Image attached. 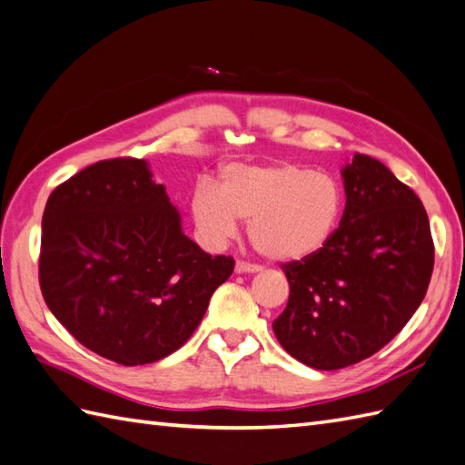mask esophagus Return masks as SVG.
<instances>
[{
	"instance_id": "1",
	"label": "esophagus",
	"mask_w": 465,
	"mask_h": 465,
	"mask_svg": "<svg viewBox=\"0 0 465 465\" xmlns=\"http://www.w3.org/2000/svg\"><path fill=\"white\" fill-rule=\"evenodd\" d=\"M236 272H239V274H244V272H248V274H254V272H260L262 270V266H258V264H251V262H246V260H236Z\"/></svg>"
}]
</instances>
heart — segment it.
Here are the masks:
<instances>
[{"instance_id":"heart-1","label":"heart","mask_w":465,"mask_h":465,"mask_svg":"<svg viewBox=\"0 0 465 465\" xmlns=\"http://www.w3.org/2000/svg\"><path fill=\"white\" fill-rule=\"evenodd\" d=\"M343 189L337 179L288 162L229 165L219 189L199 185L191 213L203 239L219 246L236 232V219L248 223L256 251L278 262L308 258L330 242L343 214Z\"/></svg>"}]
</instances>
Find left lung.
I'll use <instances>...</instances> for the list:
<instances>
[{
  "label": "left lung",
  "mask_w": 465,
  "mask_h": 465,
  "mask_svg": "<svg viewBox=\"0 0 465 465\" xmlns=\"http://www.w3.org/2000/svg\"><path fill=\"white\" fill-rule=\"evenodd\" d=\"M345 211L320 252L282 264L286 310L272 323L280 345L320 371L375 355L409 323L434 270L422 201L375 157L341 172Z\"/></svg>",
  "instance_id": "1"
}]
</instances>
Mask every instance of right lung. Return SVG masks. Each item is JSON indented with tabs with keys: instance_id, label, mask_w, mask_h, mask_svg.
Instances as JSON below:
<instances>
[{
	"instance_id": "obj_1",
	"label": "right lung",
	"mask_w": 465,
	"mask_h": 465,
	"mask_svg": "<svg viewBox=\"0 0 465 465\" xmlns=\"http://www.w3.org/2000/svg\"><path fill=\"white\" fill-rule=\"evenodd\" d=\"M232 256L203 252L143 160L88 165L43 213L39 286L78 343L118 365L155 363L193 335Z\"/></svg>"
}]
</instances>
